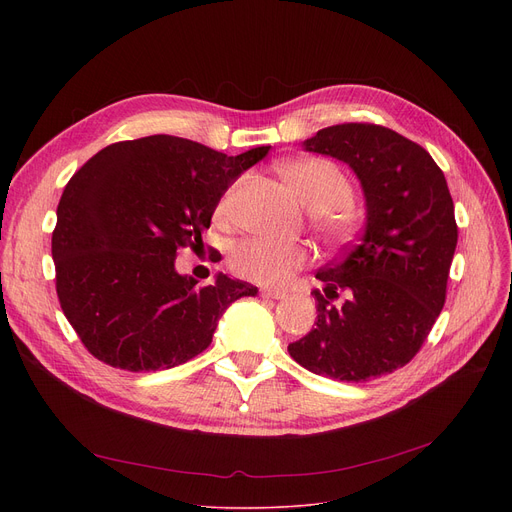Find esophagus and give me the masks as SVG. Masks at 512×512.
Here are the masks:
<instances>
[{
	"label": "esophagus",
	"mask_w": 512,
	"mask_h": 512,
	"mask_svg": "<svg viewBox=\"0 0 512 512\" xmlns=\"http://www.w3.org/2000/svg\"><path fill=\"white\" fill-rule=\"evenodd\" d=\"M261 297L263 299H284L286 297V290H280V288H263L261 290Z\"/></svg>",
	"instance_id": "34e87169"
}]
</instances>
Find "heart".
Returning a JSON list of instances; mask_svg holds the SVG:
<instances>
[{"instance_id": "1", "label": "heart", "mask_w": 512, "mask_h": 512, "mask_svg": "<svg viewBox=\"0 0 512 512\" xmlns=\"http://www.w3.org/2000/svg\"><path fill=\"white\" fill-rule=\"evenodd\" d=\"M292 193L309 207V222L326 240L340 242L355 228L351 207L353 186L346 174L330 159L303 157L278 168ZM242 178L234 180L215 205V220L228 224ZM230 270L259 284H284L307 263V249L267 238H245L236 242L228 255Z\"/></svg>"}]
</instances>
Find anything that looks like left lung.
<instances>
[{"label":"left lung","mask_w":512,"mask_h":512,"mask_svg":"<svg viewBox=\"0 0 512 512\" xmlns=\"http://www.w3.org/2000/svg\"><path fill=\"white\" fill-rule=\"evenodd\" d=\"M351 166L367 201L355 245L315 274V328L288 344L305 369L367 382L405 367L446 301L459 228L444 172L421 145L369 122L321 128L303 143Z\"/></svg>","instance_id":"1"}]
</instances>
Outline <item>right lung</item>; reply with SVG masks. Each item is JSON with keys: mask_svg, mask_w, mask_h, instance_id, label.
Here are the masks:
<instances>
[{"mask_svg": "<svg viewBox=\"0 0 512 512\" xmlns=\"http://www.w3.org/2000/svg\"><path fill=\"white\" fill-rule=\"evenodd\" d=\"M270 147L240 155L153 134L107 145L66 184L51 234L60 307L87 351L126 371L170 369L211 344L249 282L218 274L199 286L174 267L226 188Z\"/></svg>", "mask_w": 512, "mask_h": 512, "instance_id": "1", "label": "right lung"}]
</instances>
